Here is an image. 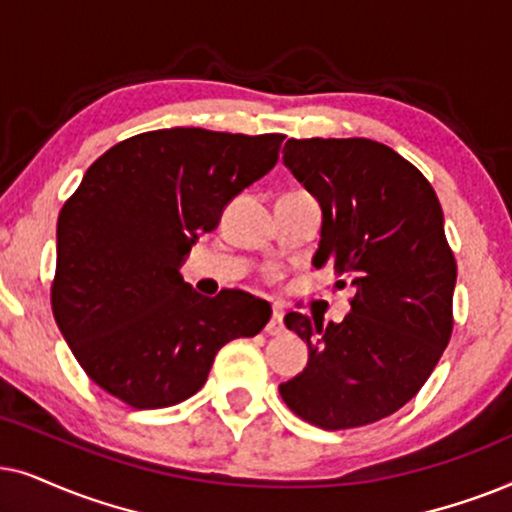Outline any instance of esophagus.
Here are the masks:
<instances>
[{"label":"esophagus","instance_id":"obj_1","mask_svg":"<svg viewBox=\"0 0 512 512\" xmlns=\"http://www.w3.org/2000/svg\"><path fill=\"white\" fill-rule=\"evenodd\" d=\"M267 332L269 335H283L285 332V323H283V311L281 309H274V316H271V320L267 323Z\"/></svg>","mask_w":512,"mask_h":512}]
</instances>
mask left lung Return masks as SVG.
<instances>
[{
    "instance_id": "left-lung-1",
    "label": "left lung",
    "mask_w": 512,
    "mask_h": 512,
    "mask_svg": "<svg viewBox=\"0 0 512 512\" xmlns=\"http://www.w3.org/2000/svg\"><path fill=\"white\" fill-rule=\"evenodd\" d=\"M283 163L320 203L313 267L353 288L342 323L288 313L309 363L278 386L297 417L342 431L391 417L431 377L452 337L456 262L431 182L367 138H290Z\"/></svg>"
}]
</instances>
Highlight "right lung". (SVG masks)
<instances>
[{"label": "right lung", "instance_id": "obj_1", "mask_svg": "<svg viewBox=\"0 0 512 512\" xmlns=\"http://www.w3.org/2000/svg\"><path fill=\"white\" fill-rule=\"evenodd\" d=\"M285 135L163 128L107 149L60 210L51 306L74 358L135 410L177 405L217 351L255 337L271 306L238 290L208 299L180 276L227 203L269 173Z\"/></svg>", "mask_w": 512, "mask_h": 512}]
</instances>
